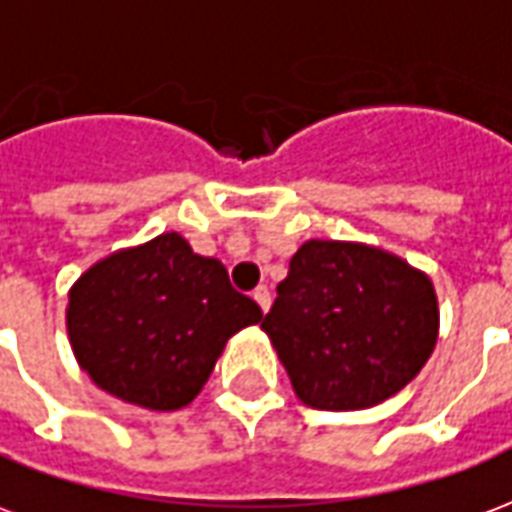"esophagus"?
<instances>
[{
  "label": "esophagus",
  "mask_w": 512,
  "mask_h": 512,
  "mask_svg": "<svg viewBox=\"0 0 512 512\" xmlns=\"http://www.w3.org/2000/svg\"><path fill=\"white\" fill-rule=\"evenodd\" d=\"M253 300L259 302L261 313H267V311H270V305H272V294H270V289H267V286H259V289H256V292H253Z\"/></svg>",
  "instance_id": "34e87169"
}]
</instances>
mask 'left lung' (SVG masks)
Masks as SVG:
<instances>
[{"label":"left lung","mask_w":512,"mask_h":512,"mask_svg":"<svg viewBox=\"0 0 512 512\" xmlns=\"http://www.w3.org/2000/svg\"><path fill=\"white\" fill-rule=\"evenodd\" d=\"M261 330L302 404L352 412L387 401L428 363L439 300L423 270L365 242L308 240Z\"/></svg>","instance_id":"1"}]
</instances>
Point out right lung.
<instances>
[{"label":"right lung","instance_id":"1","mask_svg":"<svg viewBox=\"0 0 512 512\" xmlns=\"http://www.w3.org/2000/svg\"><path fill=\"white\" fill-rule=\"evenodd\" d=\"M261 308L218 259L177 231L95 261L67 294V338L81 371L125 404L174 412L210 379L231 335Z\"/></svg>","mask_w":512,"mask_h":512}]
</instances>
